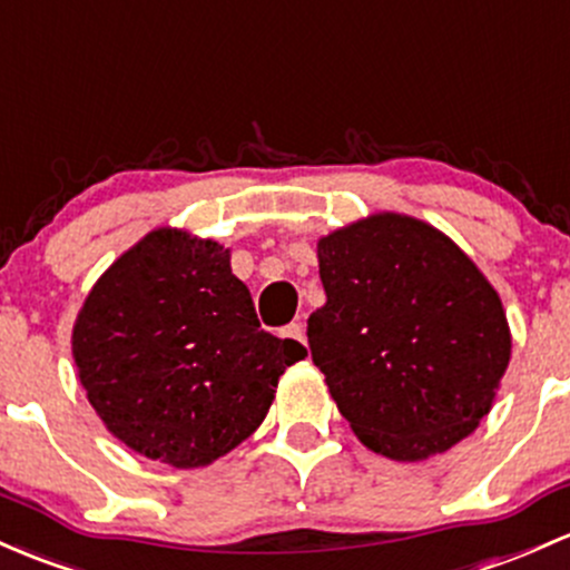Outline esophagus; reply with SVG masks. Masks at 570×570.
<instances>
[{
    "mask_svg": "<svg viewBox=\"0 0 570 570\" xmlns=\"http://www.w3.org/2000/svg\"><path fill=\"white\" fill-rule=\"evenodd\" d=\"M284 335H286V337H292V341L305 343V324H303V322H292V324H286V327H284Z\"/></svg>",
    "mask_w": 570,
    "mask_h": 570,
    "instance_id": "1",
    "label": "esophagus"
}]
</instances>
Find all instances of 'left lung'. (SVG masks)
<instances>
[{"label":"left lung","mask_w":570,"mask_h":570,"mask_svg":"<svg viewBox=\"0 0 570 570\" xmlns=\"http://www.w3.org/2000/svg\"><path fill=\"white\" fill-rule=\"evenodd\" d=\"M318 275L311 356L356 438L414 462L471 435L511 356L479 267L430 224L376 214L318 240Z\"/></svg>","instance_id":"obj_1"}]
</instances>
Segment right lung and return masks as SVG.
Listing matches in <instances>:
<instances>
[{
	"instance_id": "1",
	"label": "right lung",
	"mask_w": 570,
	"mask_h": 570,
	"mask_svg": "<svg viewBox=\"0 0 570 570\" xmlns=\"http://www.w3.org/2000/svg\"><path fill=\"white\" fill-rule=\"evenodd\" d=\"M308 354L259 327L229 252L154 229L94 284L72 330L89 403L118 441L173 468L208 465L267 416Z\"/></svg>"
}]
</instances>
